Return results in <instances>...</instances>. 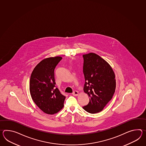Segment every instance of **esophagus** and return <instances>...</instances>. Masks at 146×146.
Listing matches in <instances>:
<instances>
[{
  "instance_id": "34e87169",
  "label": "esophagus",
  "mask_w": 146,
  "mask_h": 146,
  "mask_svg": "<svg viewBox=\"0 0 146 146\" xmlns=\"http://www.w3.org/2000/svg\"><path fill=\"white\" fill-rule=\"evenodd\" d=\"M78 94V92L77 91H74L72 93V94H73V95H74V96H77Z\"/></svg>"
}]
</instances>
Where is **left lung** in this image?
I'll list each match as a JSON object with an SVG mask.
<instances>
[{
	"label": "left lung",
	"instance_id": "1",
	"mask_svg": "<svg viewBox=\"0 0 146 146\" xmlns=\"http://www.w3.org/2000/svg\"><path fill=\"white\" fill-rule=\"evenodd\" d=\"M84 91L90 98L83 108L88 113H97L111 100L116 88L115 75L110 65L100 56L90 53L83 55Z\"/></svg>",
	"mask_w": 146,
	"mask_h": 146
}]
</instances>
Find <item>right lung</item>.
<instances>
[{"label": "right lung", "mask_w": 146, "mask_h": 146, "mask_svg": "<svg viewBox=\"0 0 146 146\" xmlns=\"http://www.w3.org/2000/svg\"><path fill=\"white\" fill-rule=\"evenodd\" d=\"M62 57L45 58L33 70L30 80V92L33 101L43 112L58 113L64 106L65 96L55 86L54 70Z\"/></svg>", "instance_id": "right-lung-1"}]
</instances>
